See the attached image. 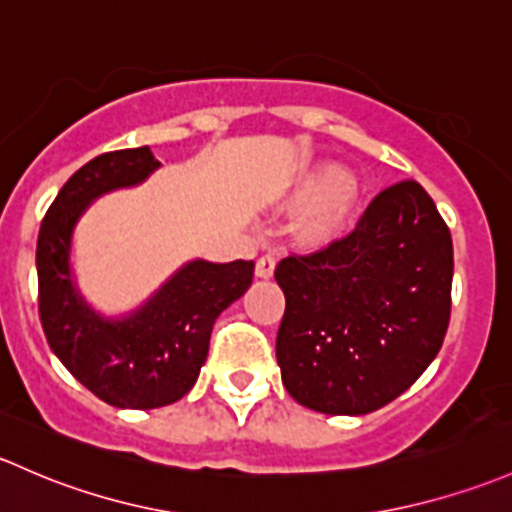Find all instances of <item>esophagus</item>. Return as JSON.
<instances>
[{"mask_svg":"<svg viewBox=\"0 0 512 512\" xmlns=\"http://www.w3.org/2000/svg\"><path fill=\"white\" fill-rule=\"evenodd\" d=\"M274 265H277V260H274V255L267 252V255H262L260 260H257L255 274H257V277H262V279H270L274 274Z\"/></svg>","mask_w":512,"mask_h":512,"instance_id":"34e87169","label":"esophagus"}]
</instances>
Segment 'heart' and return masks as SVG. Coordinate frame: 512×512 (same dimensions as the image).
Masks as SVG:
<instances>
[{
    "instance_id": "b5f03b06",
    "label": "heart",
    "mask_w": 512,
    "mask_h": 512,
    "mask_svg": "<svg viewBox=\"0 0 512 512\" xmlns=\"http://www.w3.org/2000/svg\"><path fill=\"white\" fill-rule=\"evenodd\" d=\"M311 196L316 201L297 220V235L306 245H324L348 228L358 206V191L353 181L341 179L338 169H326L301 188V198Z\"/></svg>"
}]
</instances>
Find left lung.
<instances>
[{
	"mask_svg": "<svg viewBox=\"0 0 512 512\" xmlns=\"http://www.w3.org/2000/svg\"><path fill=\"white\" fill-rule=\"evenodd\" d=\"M451 277V233L412 179L380 191L346 238L284 257L277 363L289 395L324 414L400 397L444 343Z\"/></svg>",
	"mask_w": 512,
	"mask_h": 512,
	"instance_id": "left-lung-1",
	"label": "left lung"
}]
</instances>
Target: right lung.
I'll return each mask as SVG.
<instances>
[{"instance_id": "1", "label": "right lung", "mask_w": 512, "mask_h": 512, "mask_svg": "<svg viewBox=\"0 0 512 512\" xmlns=\"http://www.w3.org/2000/svg\"><path fill=\"white\" fill-rule=\"evenodd\" d=\"M159 169L149 147L90 159L58 191L46 211L36 270L46 341L63 365L102 402L122 410H154L181 400L206 363L220 311L252 284L255 262L193 260L125 319H102L78 294L71 274V238L90 201L137 186Z\"/></svg>"}]
</instances>
